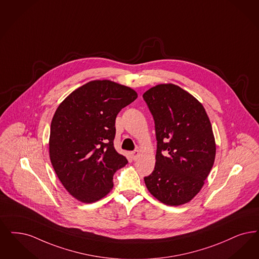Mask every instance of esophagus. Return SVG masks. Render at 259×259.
I'll return each mask as SVG.
<instances>
[{
	"label": "esophagus",
	"instance_id": "esophagus-1",
	"mask_svg": "<svg viewBox=\"0 0 259 259\" xmlns=\"http://www.w3.org/2000/svg\"><path fill=\"white\" fill-rule=\"evenodd\" d=\"M140 154H141V153H140V151H139V150H134V151H132V153H131L133 160H137V159L139 158Z\"/></svg>",
	"mask_w": 259,
	"mask_h": 259
}]
</instances>
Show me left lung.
I'll return each instance as SVG.
<instances>
[{
  "label": "left lung",
  "instance_id": "8db88e82",
  "mask_svg": "<svg viewBox=\"0 0 259 259\" xmlns=\"http://www.w3.org/2000/svg\"><path fill=\"white\" fill-rule=\"evenodd\" d=\"M155 123L154 170L145 177L149 193L170 206L185 204L204 185L216 156L206 111L192 94L174 83H161L143 95Z\"/></svg>",
  "mask_w": 259,
  "mask_h": 259
}]
</instances>
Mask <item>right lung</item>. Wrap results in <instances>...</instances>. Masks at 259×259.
Segmentation results:
<instances>
[{
    "mask_svg": "<svg viewBox=\"0 0 259 259\" xmlns=\"http://www.w3.org/2000/svg\"><path fill=\"white\" fill-rule=\"evenodd\" d=\"M137 97L129 87L95 80L75 90L56 110L50 160L62 185L76 199L95 202L113 189L114 172L128 163L114 149L115 117Z\"/></svg>",
    "mask_w": 259,
    "mask_h": 259,
    "instance_id": "add662e5",
    "label": "right lung"
}]
</instances>
